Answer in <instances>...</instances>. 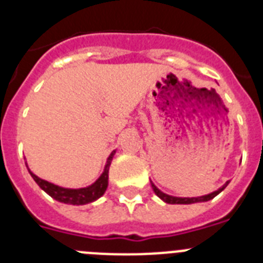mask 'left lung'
I'll return each mask as SVG.
<instances>
[{"mask_svg":"<svg viewBox=\"0 0 263 263\" xmlns=\"http://www.w3.org/2000/svg\"><path fill=\"white\" fill-rule=\"evenodd\" d=\"M227 185H228V183H227V184L222 185L220 190H217V191L212 192V194H210V195H205V196H200V197H175V196H170V195L163 194V192L159 191V190H158V188L155 187V185L152 183V187H153V190H154L155 194H157V196L160 197L162 200L166 201V203H168V204H192V203H200V201H208V200H211V199H213L216 195L220 194V192H221L222 190L227 187Z\"/></svg>","mask_w":263,"mask_h":263,"instance_id":"obj_1","label":"left lung"}]
</instances>
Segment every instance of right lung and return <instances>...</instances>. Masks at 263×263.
Here are the masks:
<instances>
[{
    "instance_id": "right-lung-1",
    "label": "right lung",
    "mask_w": 263,
    "mask_h": 263,
    "mask_svg": "<svg viewBox=\"0 0 263 263\" xmlns=\"http://www.w3.org/2000/svg\"><path fill=\"white\" fill-rule=\"evenodd\" d=\"M115 153L116 152H113L110 155H109L103 175L100 176L93 184L85 188H79V190L62 188L59 187V185H55L52 184V183L46 182V180H43V179H39L38 176L34 175L30 170H29V173L30 175L32 176V179L36 182V184H38L39 187L46 192V194L50 195L52 199L60 201V203L72 204V205H83V204H88L95 201L96 199H99L100 196H103L104 192L106 191V187H108V178H109V166H110L111 158H113Z\"/></svg>"
}]
</instances>
